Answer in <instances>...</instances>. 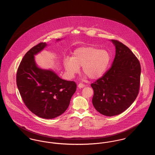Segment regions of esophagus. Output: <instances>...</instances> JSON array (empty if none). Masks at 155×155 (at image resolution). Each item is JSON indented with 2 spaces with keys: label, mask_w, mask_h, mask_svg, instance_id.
<instances>
[{
  "label": "esophagus",
  "mask_w": 155,
  "mask_h": 155,
  "mask_svg": "<svg viewBox=\"0 0 155 155\" xmlns=\"http://www.w3.org/2000/svg\"><path fill=\"white\" fill-rule=\"evenodd\" d=\"M85 87V85H84V84H79V85H78V87L79 88H84V87Z\"/></svg>",
  "instance_id": "obj_1"
}]
</instances>
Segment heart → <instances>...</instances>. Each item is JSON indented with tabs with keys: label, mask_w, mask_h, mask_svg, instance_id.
Returning <instances> with one entry per match:
<instances>
[{
	"label": "heart",
	"mask_w": 155,
	"mask_h": 155,
	"mask_svg": "<svg viewBox=\"0 0 155 155\" xmlns=\"http://www.w3.org/2000/svg\"><path fill=\"white\" fill-rule=\"evenodd\" d=\"M110 53L92 46L79 48L74 51L71 58L63 60L67 75L72 78L82 67V71L89 78L97 79L103 76L110 62Z\"/></svg>",
	"instance_id": "obj_1"
}]
</instances>
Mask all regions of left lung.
<instances>
[{
    "mask_svg": "<svg viewBox=\"0 0 155 155\" xmlns=\"http://www.w3.org/2000/svg\"><path fill=\"white\" fill-rule=\"evenodd\" d=\"M111 41L116 49L112 65L91 85L94 107L107 116L119 114L133 104L139 92L141 75L140 62L133 52L119 41Z\"/></svg>",
    "mask_w": 155,
    "mask_h": 155,
    "instance_id": "1",
    "label": "left lung"
}]
</instances>
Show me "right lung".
Segmentation results:
<instances>
[{"instance_id":"1","label":"right lung","mask_w":155,"mask_h":155,"mask_svg":"<svg viewBox=\"0 0 155 155\" xmlns=\"http://www.w3.org/2000/svg\"><path fill=\"white\" fill-rule=\"evenodd\" d=\"M47 45L39 43L25 54L17 70V85L30 110L40 117L53 119L67 109L76 84L61 79L52 70L38 66L35 55Z\"/></svg>"}]
</instances>
